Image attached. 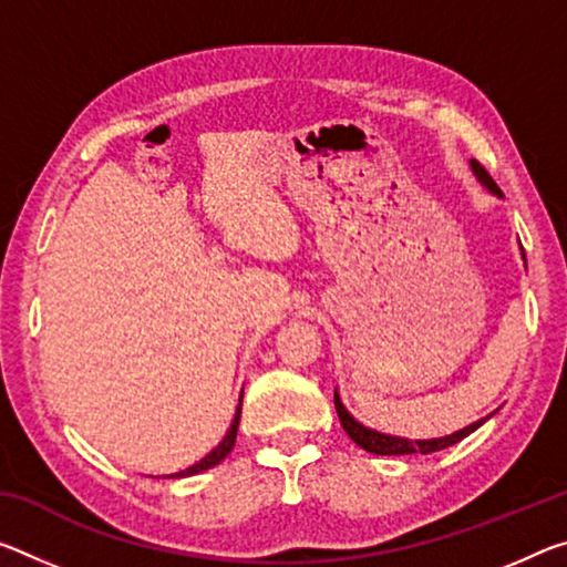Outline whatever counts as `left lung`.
<instances>
[{
	"label": "left lung",
	"mask_w": 567,
	"mask_h": 567,
	"mask_svg": "<svg viewBox=\"0 0 567 567\" xmlns=\"http://www.w3.org/2000/svg\"><path fill=\"white\" fill-rule=\"evenodd\" d=\"M472 168H474V174L480 176V182L489 188V192H494V194H499L502 196V192L497 188V184H494V178L487 174V168H484L480 161H472ZM336 411H338V419H340V424H343V429H346V434L353 439V442L361 446V449H365V452H371V454H381V456H393V454H431V452H439V449H446V446H452V444H456V442H462L464 436H470L474 429H480L484 421L487 419H480V421H474V424H470L466 429H462V431H456V434H452V436H442V439H416V442H411V439H401V436H389V434H379V431H373V429H365L363 424H358V421L350 416V413L346 411V406L343 403H340V396H338V391H336Z\"/></svg>",
	"instance_id": "1"
}]
</instances>
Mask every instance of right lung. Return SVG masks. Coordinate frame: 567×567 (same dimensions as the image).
<instances>
[{
    "label": "right lung",
    "instance_id": "1",
    "mask_svg": "<svg viewBox=\"0 0 567 567\" xmlns=\"http://www.w3.org/2000/svg\"><path fill=\"white\" fill-rule=\"evenodd\" d=\"M239 416H241V399H239V409H237V413H235V421H231V426H229V431H227V436L221 439V444H219L217 449H212V452L206 454L202 462H196L194 466H188V470H184V472L171 474V477H188V474H199V472H204V470H212V466H217V464L224 460V456H227V454L231 452V446H235V442H237Z\"/></svg>",
    "mask_w": 567,
    "mask_h": 567
}]
</instances>
